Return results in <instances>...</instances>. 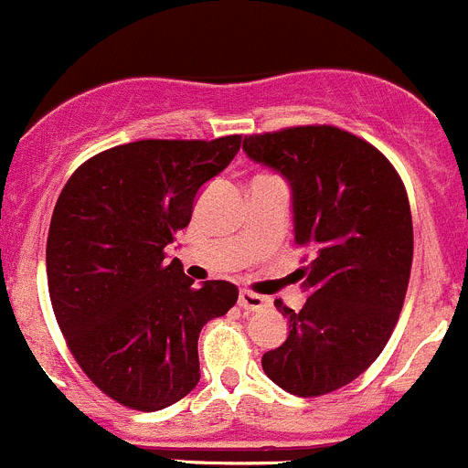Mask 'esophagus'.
<instances>
[{
    "mask_svg": "<svg viewBox=\"0 0 468 468\" xmlns=\"http://www.w3.org/2000/svg\"><path fill=\"white\" fill-rule=\"evenodd\" d=\"M239 307L246 312H258V309L267 307V297L253 291H241L239 292Z\"/></svg>",
    "mask_w": 468,
    "mask_h": 468,
    "instance_id": "34e87169",
    "label": "esophagus"
}]
</instances>
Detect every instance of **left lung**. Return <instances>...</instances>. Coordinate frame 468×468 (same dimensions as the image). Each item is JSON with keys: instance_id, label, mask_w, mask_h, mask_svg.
<instances>
[{"instance_id": "left-lung-1", "label": "left lung", "mask_w": 468, "mask_h": 468, "mask_svg": "<svg viewBox=\"0 0 468 468\" xmlns=\"http://www.w3.org/2000/svg\"><path fill=\"white\" fill-rule=\"evenodd\" d=\"M243 150L288 177L310 258L297 270L304 307L274 302L288 337L264 354V373L300 399L325 396L366 373L399 324L415 243L408 192L378 147L328 123L246 135Z\"/></svg>"}]
</instances>
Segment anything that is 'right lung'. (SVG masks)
<instances>
[{
	"instance_id": "add662e5",
	"label": "right lung",
	"mask_w": 468,
	"mask_h": 468,
	"mask_svg": "<svg viewBox=\"0 0 468 468\" xmlns=\"http://www.w3.org/2000/svg\"><path fill=\"white\" fill-rule=\"evenodd\" d=\"M239 147L241 135L117 144L84 161L58 197L47 241L53 314L86 378L126 408L185 399L201 378L198 333L237 304V285H194L166 246Z\"/></svg>"
}]
</instances>
